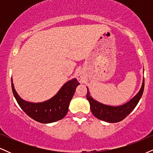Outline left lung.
Masks as SVG:
<instances>
[{
    "label": "left lung",
    "instance_id": "left-lung-1",
    "mask_svg": "<svg viewBox=\"0 0 153 153\" xmlns=\"http://www.w3.org/2000/svg\"><path fill=\"white\" fill-rule=\"evenodd\" d=\"M144 87H145V80L143 78V85L137 94L127 103L119 106H108L98 102L90 96L88 89L87 88L86 97L90 103L91 112L96 118L104 122L109 123L121 122L124 118H126L137 105L139 101L143 96Z\"/></svg>",
    "mask_w": 153,
    "mask_h": 153
}]
</instances>
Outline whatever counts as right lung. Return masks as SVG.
<instances>
[{"label": "right lung", "instance_id": "add662e5", "mask_svg": "<svg viewBox=\"0 0 153 153\" xmlns=\"http://www.w3.org/2000/svg\"><path fill=\"white\" fill-rule=\"evenodd\" d=\"M79 84L76 78L72 79L65 83L58 93L52 99L41 103H31L24 101L16 93L13 82H11V86L17 103L26 114L36 122L48 124L57 122L65 117L70 102Z\"/></svg>", "mask_w": 153, "mask_h": 153}]
</instances>
